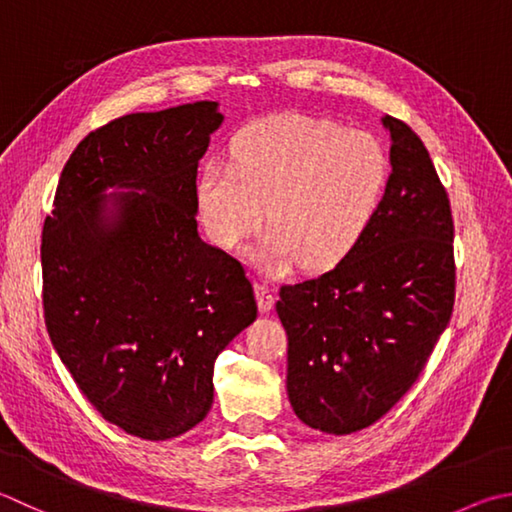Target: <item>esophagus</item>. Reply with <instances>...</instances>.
I'll return each mask as SVG.
<instances>
[{
    "label": "esophagus",
    "instance_id": "obj_1",
    "mask_svg": "<svg viewBox=\"0 0 512 512\" xmlns=\"http://www.w3.org/2000/svg\"><path fill=\"white\" fill-rule=\"evenodd\" d=\"M255 297L262 313H268L275 306V293L266 284H255Z\"/></svg>",
    "mask_w": 512,
    "mask_h": 512
}]
</instances>
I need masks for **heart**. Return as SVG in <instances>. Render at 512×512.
<instances>
[{
    "mask_svg": "<svg viewBox=\"0 0 512 512\" xmlns=\"http://www.w3.org/2000/svg\"><path fill=\"white\" fill-rule=\"evenodd\" d=\"M387 154L374 136L302 114L253 120L232 136L230 163L208 161L197 179L201 224L235 250L266 221L255 262L286 273L342 262L365 235L387 185Z\"/></svg>",
    "mask_w": 512,
    "mask_h": 512,
    "instance_id": "1",
    "label": "heart"
}]
</instances>
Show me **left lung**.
Here are the masks:
<instances>
[{
    "label": "left lung",
    "instance_id": "obj_1",
    "mask_svg": "<svg viewBox=\"0 0 512 512\" xmlns=\"http://www.w3.org/2000/svg\"><path fill=\"white\" fill-rule=\"evenodd\" d=\"M392 174L365 235L331 271L284 284L288 401L302 423L351 434L410 392L457 291L450 199L414 129L394 116Z\"/></svg>",
    "mask_w": 512,
    "mask_h": 512
}]
</instances>
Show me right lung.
<instances>
[{
  "instance_id": "add662e5",
  "label": "right lung",
  "mask_w": 512,
  "mask_h": 512,
  "mask_svg": "<svg viewBox=\"0 0 512 512\" xmlns=\"http://www.w3.org/2000/svg\"><path fill=\"white\" fill-rule=\"evenodd\" d=\"M224 116L201 100L82 138L42 230L44 324L105 421L147 441L201 423L215 360L257 318L244 266L197 230V167ZM143 189L115 198L107 187Z\"/></svg>"
}]
</instances>
